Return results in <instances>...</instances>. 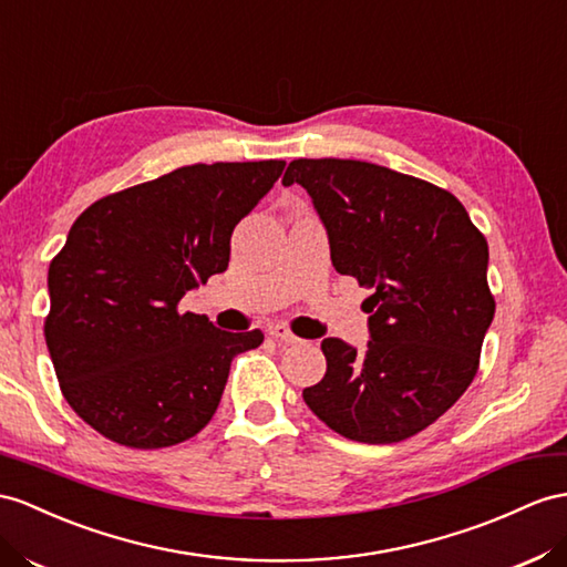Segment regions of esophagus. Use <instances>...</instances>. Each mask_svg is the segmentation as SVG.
Segmentation results:
<instances>
[{"mask_svg": "<svg viewBox=\"0 0 567 567\" xmlns=\"http://www.w3.org/2000/svg\"><path fill=\"white\" fill-rule=\"evenodd\" d=\"M268 336H270L272 340L285 342V344H295V342H299V338L295 336V332L289 330L287 326H282V323H270V326H268Z\"/></svg>", "mask_w": 567, "mask_h": 567, "instance_id": "esophagus-1", "label": "esophagus"}]
</instances>
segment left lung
Returning <instances> with one entry per match:
<instances>
[{
	"mask_svg": "<svg viewBox=\"0 0 567 567\" xmlns=\"http://www.w3.org/2000/svg\"><path fill=\"white\" fill-rule=\"evenodd\" d=\"M301 184L328 231L330 258L373 295L369 344L326 338L328 371L303 402L350 441L385 445L424 431L470 388L496 313L488 244L445 188L361 159L299 157Z\"/></svg>",
	"mask_w": 567,
	"mask_h": 567,
	"instance_id": "obj_1",
	"label": "left lung"
}]
</instances>
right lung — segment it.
I'll list each match as a JSON object with an SVG mask.
<instances>
[{
  "label": "right lung",
  "mask_w": 567,
  "mask_h": 567,
  "mask_svg": "<svg viewBox=\"0 0 567 567\" xmlns=\"http://www.w3.org/2000/svg\"><path fill=\"white\" fill-rule=\"evenodd\" d=\"M285 159L188 165L95 200L48 272L45 342L85 424L138 450L206 426L239 352L264 332H227L177 303L225 272L229 239Z\"/></svg>",
  "instance_id": "1"
}]
</instances>
